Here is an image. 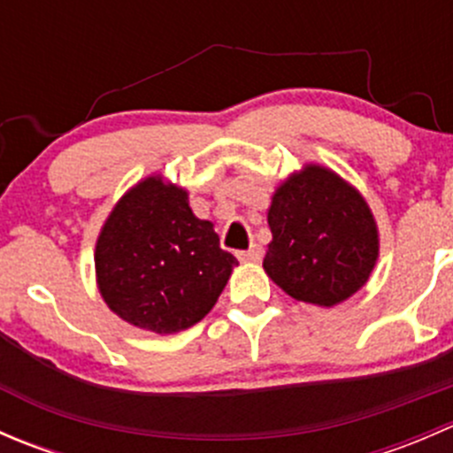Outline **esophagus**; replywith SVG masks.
Instances as JSON below:
<instances>
[{"label":"esophagus","mask_w":453,"mask_h":453,"mask_svg":"<svg viewBox=\"0 0 453 453\" xmlns=\"http://www.w3.org/2000/svg\"><path fill=\"white\" fill-rule=\"evenodd\" d=\"M239 258L245 260V263H258V260L263 258V248H260V245H252V248L245 250V252H239Z\"/></svg>","instance_id":"esophagus-1"}]
</instances>
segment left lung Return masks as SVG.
I'll return each mask as SVG.
<instances>
[{
  "label": "left lung",
  "instance_id": "obj_1",
  "mask_svg": "<svg viewBox=\"0 0 453 453\" xmlns=\"http://www.w3.org/2000/svg\"><path fill=\"white\" fill-rule=\"evenodd\" d=\"M263 267L291 298L333 307L368 280L379 254L366 201L342 177L307 166L276 190Z\"/></svg>",
  "mask_w": 453,
  "mask_h": 453
}]
</instances>
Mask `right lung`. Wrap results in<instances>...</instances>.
Segmentation results:
<instances>
[{
    "label": "right lung",
    "mask_w": 453,
    "mask_h": 453,
    "mask_svg": "<svg viewBox=\"0 0 453 453\" xmlns=\"http://www.w3.org/2000/svg\"><path fill=\"white\" fill-rule=\"evenodd\" d=\"M236 258L201 221L186 190L149 177L120 199L100 232L96 272L104 303L134 326L175 333L217 303Z\"/></svg>",
    "instance_id": "obj_1"
}]
</instances>
